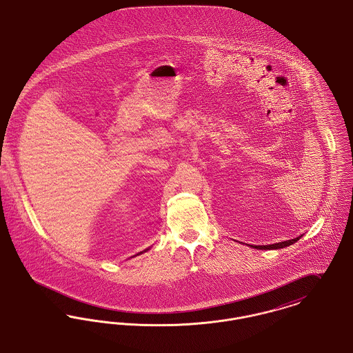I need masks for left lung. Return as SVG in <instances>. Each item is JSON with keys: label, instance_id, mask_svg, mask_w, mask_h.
I'll use <instances>...</instances> for the list:
<instances>
[{"label": "left lung", "instance_id": "left-lung-1", "mask_svg": "<svg viewBox=\"0 0 353 353\" xmlns=\"http://www.w3.org/2000/svg\"><path fill=\"white\" fill-rule=\"evenodd\" d=\"M299 241V238H295L292 241H281V243H275V244H268V245H251L256 250H279V248H284V247H288L294 243H296Z\"/></svg>", "mask_w": 353, "mask_h": 353}]
</instances>
